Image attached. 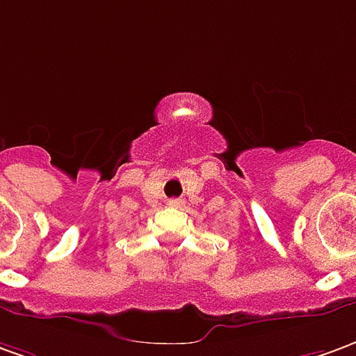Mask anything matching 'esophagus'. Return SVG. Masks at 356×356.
Returning a JSON list of instances; mask_svg holds the SVG:
<instances>
[{
    "mask_svg": "<svg viewBox=\"0 0 356 356\" xmlns=\"http://www.w3.org/2000/svg\"><path fill=\"white\" fill-rule=\"evenodd\" d=\"M168 205H170V207H184V202L176 197V200H170V202H168Z\"/></svg>",
    "mask_w": 356,
    "mask_h": 356,
    "instance_id": "34e87169",
    "label": "esophagus"
}]
</instances>
